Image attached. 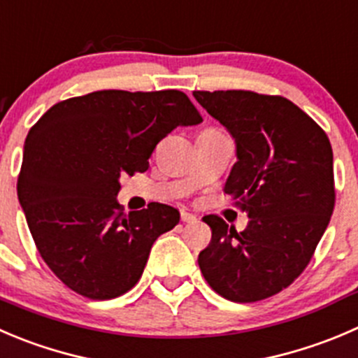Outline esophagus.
Here are the masks:
<instances>
[{
    "mask_svg": "<svg viewBox=\"0 0 358 358\" xmlns=\"http://www.w3.org/2000/svg\"><path fill=\"white\" fill-rule=\"evenodd\" d=\"M182 220L187 222V224H196L199 218H197L194 213H189V211H182Z\"/></svg>",
    "mask_w": 358,
    "mask_h": 358,
    "instance_id": "34e87169",
    "label": "esophagus"
}]
</instances>
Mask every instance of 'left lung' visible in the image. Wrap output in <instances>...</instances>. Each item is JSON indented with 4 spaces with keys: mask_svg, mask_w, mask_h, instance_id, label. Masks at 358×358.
Returning <instances> with one entry per match:
<instances>
[{
    "mask_svg": "<svg viewBox=\"0 0 358 358\" xmlns=\"http://www.w3.org/2000/svg\"><path fill=\"white\" fill-rule=\"evenodd\" d=\"M231 133L238 162L224 192L248 213L238 232L217 215L203 218L211 241L199 253L208 285L234 303L282 292L306 269L334 211V164L325 131L282 96L194 91Z\"/></svg>",
    "mask_w": 358,
    "mask_h": 358,
    "instance_id": "1",
    "label": "left lung"
}]
</instances>
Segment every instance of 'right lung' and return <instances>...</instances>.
Listing matches in <instances>:
<instances>
[{
    "mask_svg": "<svg viewBox=\"0 0 358 358\" xmlns=\"http://www.w3.org/2000/svg\"><path fill=\"white\" fill-rule=\"evenodd\" d=\"M199 122L180 91H96L57 103L31 127L17 196L41 259L68 289L103 301L136 285L180 211L150 203L126 215L120 178L147 171L162 138Z\"/></svg>",
    "mask_w": 358,
    "mask_h": 358,
    "instance_id": "right-lung-1",
    "label": "right lung"
}]
</instances>
